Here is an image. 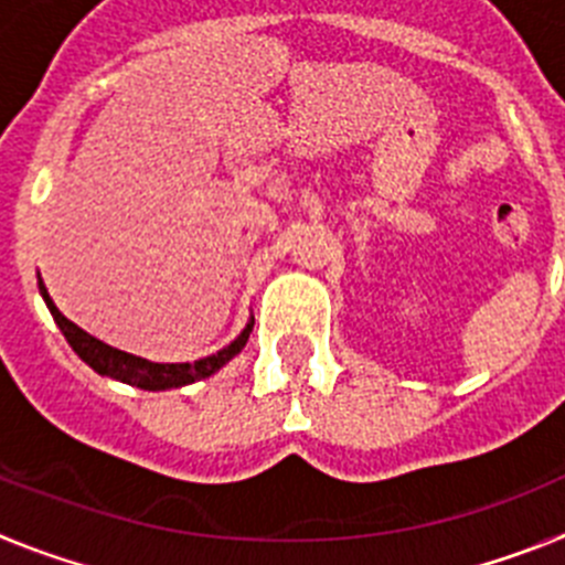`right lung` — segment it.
Here are the masks:
<instances>
[{"mask_svg":"<svg viewBox=\"0 0 565 565\" xmlns=\"http://www.w3.org/2000/svg\"><path fill=\"white\" fill-rule=\"evenodd\" d=\"M39 294L47 302L50 313L56 319V326L62 328L64 339L70 342V348L78 353L82 362H87L98 376H109L115 382L132 384V387H141V391H172V387H186L192 382H201V379H209L212 373H217L226 362H232L248 342V333L254 328V317L248 319L246 328L237 333L234 342H228L226 348H221L212 356H203L198 362H149V359L135 356V353L118 351L113 344L102 342V339L89 337L84 328H78L76 322H70L62 311L56 308V302L50 299L47 288H44L42 277H39Z\"/></svg>","mask_w":565,"mask_h":565,"instance_id":"add662e5","label":"right lung"}]
</instances>
